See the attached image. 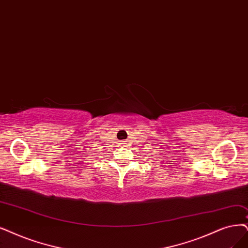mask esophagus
Wrapping results in <instances>:
<instances>
[{
    "label": "esophagus",
    "mask_w": 248,
    "mask_h": 248,
    "mask_svg": "<svg viewBox=\"0 0 248 248\" xmlns=\"http://www.w3.org/2000/svg\"><path fill=\"white\" fill-rule=\"evenodd\" d=\"M126 144H127V143H126V141H122V142H121V145H122V146H124V147H125Z\"/></svg>",
    "instance_id": "obj_1"
}]
</instances>
